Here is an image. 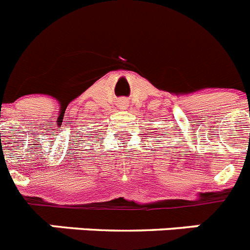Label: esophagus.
<instances>
[{
	"label": "esophagus",
	"mask_w": 250,
	"mask_h": 250,
	"mask_svg": "<svg viewBox=\"0 0 250 250\" xmlns=\"http://www.w3.org/2000/svg\"><path fill=\"white\" fill-rule=\"evenodd\" d=\"M119 107L122 108V109H125V108L127 107V102H125V101L121 102V103H119Z\"/></svg>",
	"instance_id": "34e87169"
}]
</instances>
